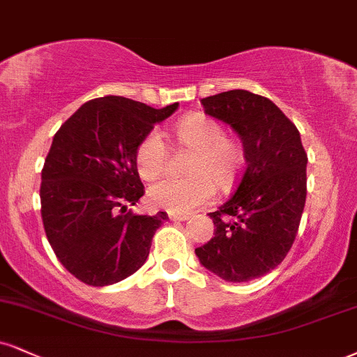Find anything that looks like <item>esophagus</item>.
I'll use <instances>...</instances> for the list:
<instances>
[{
    "mask_svg": "<svg viewBox=\"0 0 357 357\" xmlns=\"http://www.w3.org/2000/svg\"><path fill=\"white\" fill-rule=\"evenodd\" d=\"M171 221H186L190 220V214H179V213H169L167 214Z\"/></svg>",
    "mask_w": 357,
    "mask_h": 357,
    "instance_id": "obj_1",
    "label": "esophagus"
}]
</instances>
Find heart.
Here are the masks:
<instances>
[{
    "mask_svg": "<svg viewBox=\"0 0 357 357\" xmlns=\"http://www.w3.org/2000/svg\"><path fill=\"white\" fill-rule=\"evenodd\" d=\"M176 141L195 151L188 167L190 178H166L149 188L148 199L154 208L171 213H190L214 196V184L229 190L243 169L244 154L238 141L226 136L225 128L204 114L183 118L174 128ZM167 162V146L160 131L146 135L136 149L137 173L146 181L160 178Z\"/></svg>",
    "mask_w": 357,
    "mask_h": 357,
    "instance_id": "obj_1",
    "label": "heart"
}]
</instances>
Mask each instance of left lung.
<instances>
[{"label":"left lung","mask_w":357,"mask_h":357,"mask_svg":"<svg viewBox=\"0 0 357 357\" xmlns=\"http://www.w3.org/2000/svg\"><path fill=\"white\" fill-rule=\"evenodd\" d=\"M209 116L243 139L246 167L233 196L209 213L214 238L196 256L231 282L261 278L282 263L306 204V165L298 128L268 98L231 89L201 100Z\"/></svg>","instance_id":"left-lung-1"}]
</instances>
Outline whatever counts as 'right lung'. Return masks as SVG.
<instances>
[{"instance_id":"obj_1","label":"right lung","mask_w":357,"mask_h":357,"mask_svg":"<svg viewBox=\"0 0 357 357\" xmlns=\"http://www.w3.org/2000/svg\"><path fill=\"white\" fill-rule=\"evenodd\" d=\"M178 108L154 109L123 96L84 102L61 124L41 171V218L56 257L89 286H108L148 259L167 220L128 209L144 195L136 167L141 139Z\"/></svg>"}]
</instances>
